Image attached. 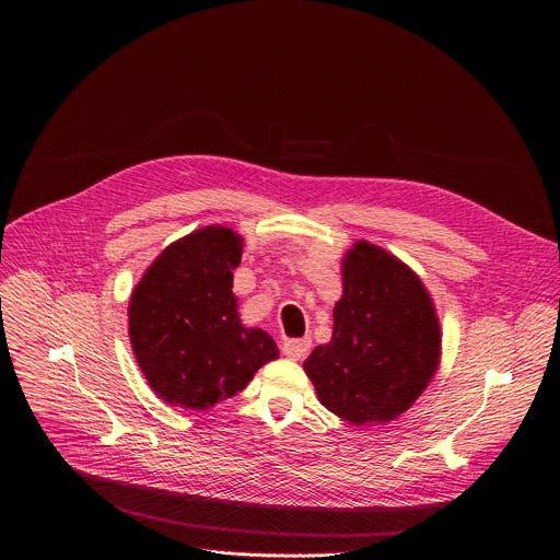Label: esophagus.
<instances>
[{
    "label": "esophagus",
    "instance_id": "obj_1",
    "mask_svg": "<svg viewBox=\"0 0 560 560\" xmlns=\"http://www.w3.org/2000/svg\"><path fill=\"white\" fill-rule=\"evenodd\" d=\"M310 348H312L310 339H288V341H283V346H281L283 354H285L288 359H292V361L305 359L307 352H310Z\"/></svg>",
    "mask_w": 560,
    "mask_h": 560
}]
</instances>
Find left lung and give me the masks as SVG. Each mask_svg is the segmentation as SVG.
<instances>
[{"label":"left lung","instance_id":"obj_1","mask_svg":"<svg viewBox=\"0 0 560 560\" xmlns=\"http://www.w3.org/2000/svg\"><path fill=\"white\" fill-rule=\"evenodd\" d=\"M332 339L303 370L332 415L352 425L404 415L441 361V326L423 281L394 255L357 242L341 266Z\"/></svg>","mask_w":560,"mask_h":560}]
</instances>
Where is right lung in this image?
<instances>
[{
	"instance_id": "1",
	"label": "right lung",
	"mask_w": 560,
	"mask_h": 560,
	"mask_svg": "<svg viewBox=\"0 0 560 560\" xmlns=\"http://www.w3.org/2000/svg\"><path fill=\"white\" fill-rule=\"evenodd\" d=\"M242 253L236 232L206 225L171 244L132 290L130 346L168 406L208 410L279 357L268 332L238 322L232 270Z\"/></svg>"
}]
</instances>
